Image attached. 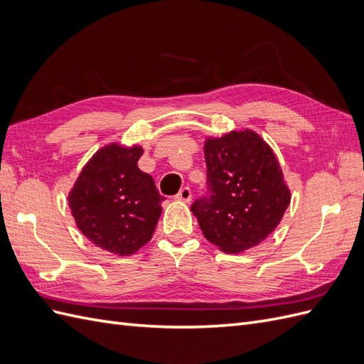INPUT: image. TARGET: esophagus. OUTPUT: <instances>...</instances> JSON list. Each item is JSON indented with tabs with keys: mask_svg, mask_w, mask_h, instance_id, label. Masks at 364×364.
Listing matches in <instances>:
<instances>
[{
	"mask_svg": "<svg viewBox=\"0 0 364 364\" xmlns=\"http://www.w3.org/2000/svg\"><path fill=\"white\" fill-rule=\"evenodd\" d=\"M176 199L182 200V202H190L191 200V190L188 188V186H185V188H182L178 193V196H176Z\"/></svg>",
	"mask_w": 364,
	"mask_h": 364,
	"instance_id": "esophagus-1",
	"label": "esophagus"
}]
</instances>
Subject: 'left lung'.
<instances>
[{
    "label": "left lung",
    "instance_id": "left-lung-1",
    "mask_svg": "<svg viewBox=\"0 0 364 364\" xmlns=\"http://www.w3.org/2000/svg\"><path fill=\"white\" fill-rule=\"evenodd\" d=\"M209 197L191 211L209 243L240 253L258 246L281 223L291 194L278 158L253 130L205 139Z\"/></svg>",
    "mask_w": 364,
    "mask_h": 364
}]
</instances>
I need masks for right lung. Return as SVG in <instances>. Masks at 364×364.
Segmentation results:
<instances>
[{"mask_svg":"<svg viewBox=\"0 0 364 364\" xmlns=\"http://www.w3.org/2000/svg\"><path fill=\"white\" fill-rule=\"evenodd\" d=\"M142 151L141 146L106 144L86 162L68 194L80 232L118 257L147 245L162 213L155 181L138 168Z\"/></svg>","mask_w":364,"mask_h":364,"instance_id":"right-lung-1","label":"right lung"}]
</instances>
